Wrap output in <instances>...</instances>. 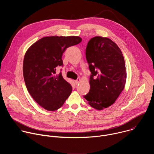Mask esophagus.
Instances as JSON below:
<instances>
[{"label":"esophagus","instance_id":"obj_1","mask_svg":"<svg viewBox=\"0 0 154 154\" xmlns=\"http://www.w3.org/2000/svg\"><path fill=\"white\" fill-rule=\"evenodd\" d=\"M80 80H81L80 79V78H78L77 80H75L74 81V82H75V83L76 85H77V84L80 82Z\"/></svg>","mask_w":154,"mask_h":154}]
</instances>
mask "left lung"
I'll use <instances>...</instances> for the list:
<instances>
[{"label": "left lung", "mask_w": 154, "mask_h": 154, "mask_svg": "<svg viewBox=\"0 0 154 154\" xmlns=\"http://www.w3.org/2000/svg\"><path fill=\"white\" fill-rule=\"evenodd\" d=\"M86 58L91 75L90 91L84 97L91 106L102 110L113 104L124 88L127 77L124 58L115 42L102 36L89 41Z\"/></svg>", "instance_id": "1"}]
</instances>
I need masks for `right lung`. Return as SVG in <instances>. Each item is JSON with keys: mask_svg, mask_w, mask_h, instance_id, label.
Here are the masks:
<instances>
[{"mask_svg": "<svg viewBox=\"0 0 154 154\" xmlns=\"http://www.w3.org/2000/svg\"><path fill=\"white\" fill-rule=\"evenodd\" d=\"M78 36H46L27 49L23 61L27 89L33 99L48 111L60 108L72 88L57 69L63 66L62 55L68 48L82 41Z\"/></svg>", "mask_w": 154, "mask_h": 154, "instance_id": "right-lung-1", "label": "right lung"}]
</instances>
